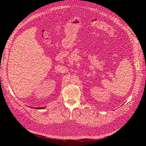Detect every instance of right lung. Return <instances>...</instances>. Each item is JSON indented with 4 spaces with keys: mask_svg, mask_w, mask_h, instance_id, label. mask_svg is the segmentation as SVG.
<instances>
[{
    "mask_svg": "<svg viewBox=\"0 0 146 146\" xmlns=\"http://www.w3.org/2000/svg\"><path fill=\"white\" fill-rule=\"evenodd\" d=\"M36 108V109H43V108H44V107H36V108Z\"/></svg>",
    "mask_w": 146,
    "mask_h": 146,
    "instance_id": "right-lung-1",
    "label": "right lung"
}]
</instances>
